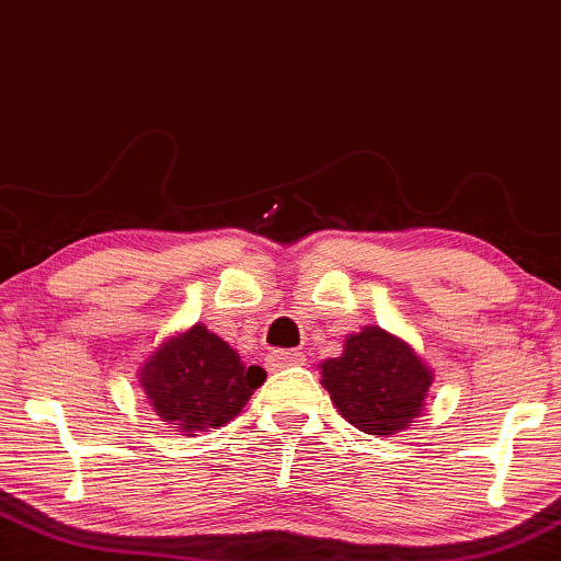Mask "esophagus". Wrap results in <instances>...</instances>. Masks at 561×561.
<instances>
[{
  "instance_id": "34e87169",
  "label": "esophagus",
  "mask_w": 561,
  "mask_h": 561,
  "mask_svg": "<svg viewBox=\"0 0 561 561\" xmlns=\"http://www.w3.org/2000/svg\"><path fill=\"white\" fill-rule=\"evenodd\" d=\"M306 363V355L298 353V350H274V353L266 355L268 370H279L287 366H302Z\"/></svg>"
}]
</instances>
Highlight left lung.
I'll return each instance as SVG.
<instances>
[{
	"mask_svg": "<svg viewBox=\"0 0 561 561\" xmlns=\"http://www.w3.org/2000/svg\"><path fill=\"white\" fill-rule=\"evenodd\" d=\"M319 368L340 415L370 436H394L415 423L434 383V370L413 345L381 327L347 334L342 355Z\"/></svg>",
	"mask_w": 561,
	"mask_h": 561,
	"instance_id": "8db88e82",
	"label": "left lung"
}]
</instances>
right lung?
<instances>
[{
  "instance_id": "obj_1",
  "label": "right lung",
  "mask_w": 561,
  "mask_h": 561,
  "mask_svg": "<svg viewBox=\"0 0 561 561\" xmlns=\"http://www.w3.org/2000/svg\"><path fill=\"white\" fill-rule=\"evenodd\" d=\"M263 381L266 370L245 366L204 323L167 336L138 368L153 413L187 436L234 421Z\"/></svg>"
}]
</instances>
